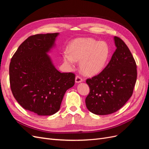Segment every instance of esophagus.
<instances>
[{
    "label": "esophagus",
    "mask_w": 149,
    "mask_h": 149,
    "mask_svg": "<svg viewBox=\"0 0 149 149\" xmlns=\"http://www.w3.org/2000/svg\"><path fill=\"white\" fill-rule=\"evenodd\" d=\"M83 81V79L80 77L79 76H76L75 78V82L76 83H81Z\"/></svg>",
    "instance_id": "obj_1"
}]
</instances>
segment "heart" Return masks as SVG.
Returning <instances> with one entry per match:
<instances>
[{
	"mask_svg": "<svg viewBox=\"0 0 149 149\" xmlns=\"http://www.w3.org/2000/svg\"><path fill=\"white\" fill-rule=\"evenodd\" d=\"M110 56V48L106 42L91 38L74 40L68 47V52L63 53L65 63L72 68L79 61V68L86 76L100 73L105 68Z\"/></svg>",
	"mask_w": 149,
	"mask_h": 149,
	"instance_id": "heart-1",
	"label": "heart"
}]
</instances>
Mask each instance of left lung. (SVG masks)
<instances>
[{
  "mask_svg": "<svg viewBox=\"0 0 149 149\" xmlns=\"http://www.w3.org/2000/svg\"><path fill=\"white\" fill-rule=\"evenodd\" d=\"M116 49L106 67L86 80L90 91L87 109L96 115H107L120 109L132 95L137 80V66L131 52L120 38L114 37Z\"/></svg>",
  "mask_w": 149,
  "mask_h": 149,
  "instance_id": "obj_1",
  "label": "left lung"
}]
</instances>
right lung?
I'll return each mask as SVG.
<instances>
[{
    "instance_id": "right-lung-1",
    "label": "right lung",
    "mask_w": 149,
    "mask_h": 149,
    "mask_svg": "<svg viewBox=\"0 0 149 149\" xmlns=\"http://www.w3.org/2000/svg\"><path fill=\"white\" fill-rule=\"evenodd\" d=\"M58 35L30 36L18 48L10 63L13 96L25 109L38 116L59 111L66 91L74 84L75 75L58 71L48 55Z\"/></svg>"
}]
</instances>
